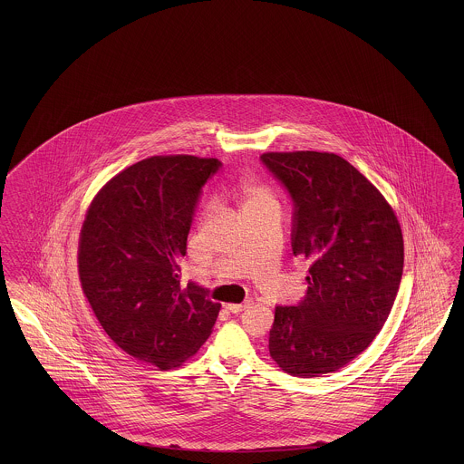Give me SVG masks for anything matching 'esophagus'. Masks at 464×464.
<instances>
[{"label":"esophagus","instance_id":"obj_1","mask_svg":"<svg viewBox=\"0 0 464 464\" xmlns=\"http://www.w3.org/2000/svg\"><path fill=\"white\" fill-rule=\"evenodd\" d=\"M252 303L250 301H245V303H241V304H237V303H229V304H226V309L229 311V313H235V314H238L241 311H245V309L248 308Z\"/></svg>","mask_w":464,"mask_h":464}]
</instances>
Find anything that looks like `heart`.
I'll list each match as a JSON object with an SVG mask.
<instances>
[{"mask_svg": "<svg viewBox=\"0 0 464 464\" xmlns=\"http://www.w3.org/2000/svg\"><path fill=\"white\" fill-rule=\"evenodd\" d=\"M237 196H238V202L243 214L256 211V209H264V208H279V198L276 196V192L272 190V187H268L266 183H241ZM204 212H208V209Z\"/></svg>", "mask_w": 464, "mask_h": 464, "instance_id": "b5f03b06", "label": "heart"}]
</instances>
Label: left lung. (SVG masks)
<instances>
[{"label": "left lung", "instance_id": "1", "mask_svg": "<svg viewBox=\"0 0 464 464\" xmlns=\"http://www.w3.org/2000/svg\"><path fill=\"white\" fill-rule=\"evenodd\" d=\"M295 200L293 252L309 262L308 293L277 306L268 352L284 372L316 378L349 364L380 334L403 274L393 208L334 153H264Z\"/></svg>", "mask_w": 464, "mask_h": 464}]
</instances>
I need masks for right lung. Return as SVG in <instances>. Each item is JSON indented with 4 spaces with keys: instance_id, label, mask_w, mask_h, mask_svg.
<instances>
[{
    "instance_id": "obj_1",
    "label": "right lung",
    "mask_w": 464,
    "mask_h": 464,
    "mask_svg": "<svg viewBox=\"0 0 464 464\" xmlns=\"http://www.w3.org/2000/svg\"><path fill=\"white\" fill-rule=\"evenodd\" d=\"M219 167L192 155L140 160L105 183L84 216V297L117 347L160 371L196 355L221 309L179 276L200 188Z\"/></svg>"
}]
</instances>
